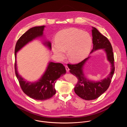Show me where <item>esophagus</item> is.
I'll return each instance as SVG.
<instances>
[{
  "label": "esophagus",
  "instance_id": "34e87169",
  "mask_svg": "<svg viewBox=\"0 0 127 127\" xmlns=\"http://www.w3.org/2000/svg\"><path fill=\"white\" fill-rule=\"evenodd\" d=\"M65 69H66V71H67V72H69V69L67 65H65Z\"/></svg>",
  "mask_w": 127,
  "mask_h": 127
}]
</instances>
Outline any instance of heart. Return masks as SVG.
I'll list each match as a JSON object with an SVG mask.
<instances>
[{
  "instance_id": "b5f03b06",
  "label": "heart",
  "mask_w": 127,
  "mask_h": 127,
  "mask_svg": "<svg viewBox=\"0 0 127 127\" xmlns=\"http://www.w3.org/2000/svg\"><path fill=\"white\" fill-rule=\"evenodd\" d=\"M92 44L90 33L75 28H69L60 31L52 43V50L59 59H63L67 50L69 59L73 62H79L89 55Z\"/></svg>"
}]
</instances>
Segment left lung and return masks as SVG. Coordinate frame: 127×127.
Wrapping results in <instances>:
<instances>
[{"mask_svg": "<svg viewBox=\"0 0 127 127\" xmlns=\"http://www.w3.org/2000/svg\"><path fill=\"white\" fill-rule=\"evenodd\" d=\"M93 48L91 53L94 51L103 49L107 56V60L111 65L110 72L106 78L100 81H95L88 79L84 72V67L91 58L89 56L84 60L76 64H68L70 72L78 79V82L74 88L75 93L81 98L86 100H92L98 98L108 90L114 73V55L112 47L108 39L102 35L95 27H92Z\"/></svg>", "mask_w": 127, "mask_h": 127, "instance_id": "1", "label": "left lung"}]
</instances>
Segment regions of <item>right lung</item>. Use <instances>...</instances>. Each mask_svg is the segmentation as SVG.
<instances>
[{
	"instance_id": "obj_1",
	"label": "right lung",
	"mask_w": 127,
	"mask_h": 127,
	"mask_svg": "<svg viewBox=\"0 0 127 127\" xmlns=\"http://www.w3.org/2000/svg\"><path fill=\"white\" fill-rule=\"evenodd\" d=\"M45 27L43 25L34 27L29 29L18 39L15 50V73L22 90L30 98L40 101L47 100L55 94L56 91L55 84L57 80L65 74V67L61 63L49 62L45 72L37 81L33 82L27 81L18 71L17 53L29 42L37 38H44L43 31ZM42 43L51 50V45L49 41L44 39Z\"/></svg>"
}]
</instances>
